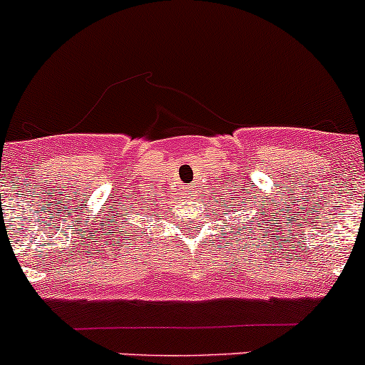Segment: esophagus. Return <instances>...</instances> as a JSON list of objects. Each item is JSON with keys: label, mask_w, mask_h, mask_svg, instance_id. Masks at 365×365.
I'll return each mask as SVG.
<instances>
[{"label": "esophagus", "mask_w": 365, "mask_h": 365, "mask_svg": "<svg viewBox=\"0 0 365 365\" xmlns=\"http://www.w3.org/2000/svg\"><path fill=\"white\" fill-rule=\"evenodd\" d=\"M187 192H189V194H192V192H194V190H192V189H189V190H187Z\"/></svg>", "instance_id": "esophagus-1"}]
</instances>
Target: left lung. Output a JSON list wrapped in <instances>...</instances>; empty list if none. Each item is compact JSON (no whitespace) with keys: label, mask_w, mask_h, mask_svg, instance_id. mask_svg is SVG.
Segmentation results:
<instances>
[{"label":"left lung","mask_w":365,"mask_h":365,"mask_svg":"<svg viewBox=\"0 0 365 365\" xmlns=\"http://www.w3.org/2000/svg\"><path fill=\"white\" fill-rule=\"evenodd\" d=\"M235 208L237 207V203H233V201H232V203H230V207H228V212H230V208ZM251 208V207H250ZM257 214L258 215H262V214H264V208H258V212H257ZM251 219H253V221H255V217H251ZM262 222H264V221H262ZM258 225H260V222H258Z\"/></svg>","instance_id":"8db88e82"}]
</instances>
